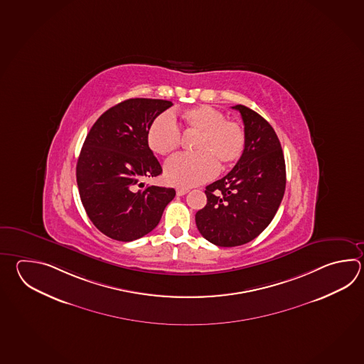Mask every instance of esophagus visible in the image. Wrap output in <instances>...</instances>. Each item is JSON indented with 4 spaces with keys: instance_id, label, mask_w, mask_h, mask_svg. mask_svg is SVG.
Returning a JSON list of instances; mask_svg holds the SVG:
<instances>
[{
    "instance_id": "1",
    "label": "esophagus",
    "mask_w": 364,
    "mask_h": 364,
    "mask_svg": "<svg viewBox=\"0 0 364 364\" xmlns=\"http://www.w3.org/2000/svg\"><path fill=\"white\" fill-rule=\"evenodd\" d=\"M188 192H189V189H186V188H178L176 189V194L178 196H186Z\"/></svg>"
}]
</instances>
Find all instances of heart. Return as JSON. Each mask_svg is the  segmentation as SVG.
<instances>
[{"mask_svg": "<svg viewBox=\"0 0 364 364\" xmlns=\"http://www.w3.org/2000/svg\"><path fill=\"white\" fill-rule=\"evenodd\" d=\"M188 132L198 134L193 154L172 156L164 164V178L171 186L189 188L200 186L242 156L245 151L244 126L208 105H198L181 114ZM148 146L154 154L167 156L180 146L181 134L175 119L168 114L156 117L146 132Z\"/></svg>", "mask_w": 364, "mask_h": 364, "instance_id": "1", "label": "heart"}]
</instances>
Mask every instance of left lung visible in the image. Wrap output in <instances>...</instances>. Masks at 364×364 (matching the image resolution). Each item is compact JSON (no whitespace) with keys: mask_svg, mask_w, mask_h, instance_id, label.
Wrapping results in <instances>:
<instances>
[{"mask_svg":"<svg viewBox=\"0 0 364 364\" xmlns=\"http://www.w3.org/2000/svg\"><path fill=\"white\" fill-rule=\"evenodd\" d=\"M245 151L224 178L206 186L208 203L196 214L200 235L223 247L244 245L259 236L282 203L287 172L282 144L267 120L244 105Z\"/></svg>","mask_w":364,"mask_h":364,"instance_id":"obj_1","label":"left lung"}]
</instances>
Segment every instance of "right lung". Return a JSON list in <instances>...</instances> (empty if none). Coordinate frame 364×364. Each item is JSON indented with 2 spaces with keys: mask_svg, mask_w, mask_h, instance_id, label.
Instances as JSON below:
<instances>
[{
  "mask_svg": "<svg viewBox=\"0 0 364 364\" xmlns=\"http://www.w3.org/2000/svg\"><path fill=\"white\" fill-rule=\"evenodd\" d=\"M171 101L129 98L90 128L76 164V181L90 220L107 237L134 241L156 228L173 188L144 186L162 167L146 142L149 126Z\"/></svg>",
  "mask_w": 364,
  "mask_h": 364,
  "instance_id": "1",
  "label": "right lung"
}]
</instances>
